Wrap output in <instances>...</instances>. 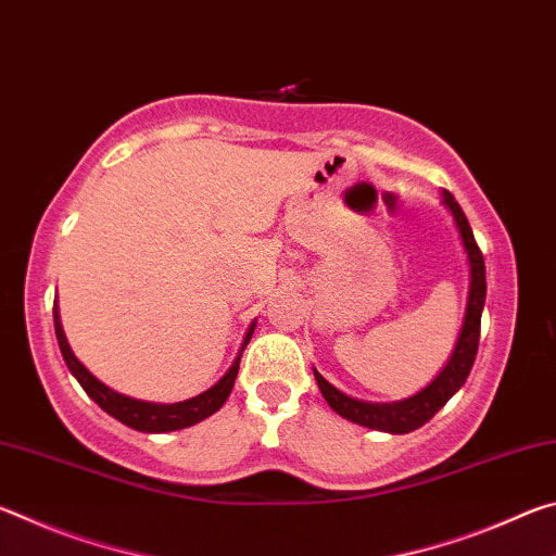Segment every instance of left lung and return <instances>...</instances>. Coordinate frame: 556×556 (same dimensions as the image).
I'll return each mask as SVG.
<instances>
[{
  "label": "left lung",
  "mask_w": 556,
  "mask_h": 556,
  "mask_svg": "<svg viewBox=\"0 0 556 556\" xmlns=\"http://www.w3.org/2000/svg\"><path fill=\"white\" fill-rule=\"evenodd\" d=\"M444 205L451 211V215H454L460 240H464V248L468 252L470 294H468L464 328H460L454 355H451L446 368L439 372V378L431 382L427 390H421L409 400L392 402V404H372V402H361V400L348 397V394H343L341 390H336L331 382L324 380V375H318V370H314L318 390H321V394L326 397L328 407L361 427L388 431V434H407V431L425 427L427 421L460 390V384L466 382L470 368H473L478 341H481V314L485 304V262H483V252L473 238V230H470L466 213L460 211V205L448 191H444Z\"/></svg>",
  "instance_id": "obj_1"
}]
</instances>
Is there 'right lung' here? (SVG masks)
<instances>
[{
    "label": "right lung",
    "instance_id": "obj_1",
    "mask_svg": "<svg viewBox=\"0 0 556 556\" xmlns=\"http://www.w3.org/2000/svg\"><path fill=\"white\" fill-rule=\"evenodd\" d=\"M53 326H55V338H59L63 361H65V365H68V370L73 372V378L80 382V388L88 392V397L96 400L102 412H108L110 417H115L117 421H122V425H127L137 431H149V434H162V431H176L184 427H193V425H199L201 419L211 417L213 412H218L225 404V400L230 397V390H232L235 378H238V370H240L242 351H244V345L250 343L252 331H255V324H252L248 328V336H244L238 357H235V363L230 365V370L225 372L211 390H205L199 394V397L186 400V402L154 404V402L125 397V394L110 390L108 384H102L96 378V375L88 372L86 365H83L78 357L73 355L68 341H65L63 326L59 321V308H55V304H53Z\"/></svg>",
    "mask_w": 556,
    "mask_h": 556
}]
</instances>
